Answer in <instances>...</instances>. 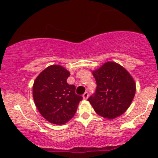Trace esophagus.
Listing matches in <instances>:
<instances>
[{
  "instance_id": "1",
  "label": "esophagus",
  "mask_w": 158,
  "mask_h": 158,
  "mask_svg": "<svg viewBox=\"0 0 158 158\" xmlns=\"http://www.w3.org/2000/svg\"><path fill=\"white\" fill-rule=\"evenodd\" d=\"M82 97L84 99H87L88 98V97H89V94H88V92H85V93L82 95Z\"/></svg>"
}]
</instances>
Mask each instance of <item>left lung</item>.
Instances as JSON below:
<instances>
[{"instance_id": "1", "label": "left lung", "mask_w": 158, "mask_h": 158, "mask_svg": "<svg viewBox=\"0 0 158 158\" xmlns=\"http://www.w3.org/2000/svg\"><path fill=\"white\" fill-rule=\"evenodd\" d=\"M97 89L88 98L96 113L109 119L119 117L130 106L135 95L133 78L123 67L113 61L92 72Z\"/></svg>"}]
</instances>
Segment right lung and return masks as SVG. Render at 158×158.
I'll return each mask as SVG.
<instances>
[{
    "mask_svg": "<svg viewBox=\"0 0 158 158\" xmlns=\"http://www.w3.org/2000/svg\"><path fill=\"white\" fill-rule=\"evenodd\" d=\"M70 72L61 65H51L38 76L32 87L34 102L40 114L50 123H66L73 117L82 97L67 79Z\"/></svg>",
    "mask_w": 158,
    "mask_h": 158,
    "instance_id": "right-lung-1",
    "label": "right lung"
}]
</instances>
